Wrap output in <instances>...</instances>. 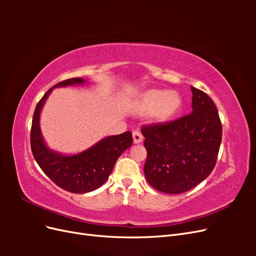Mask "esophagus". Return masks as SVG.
<instances>
[{"label": "esophagus", "mask_w": 256, "mask_h": 256, "mask_svg": "<svg viewBox=\"0 0 256 256\" xmlns=\"http://www.w3.org/2000/svg\"><path fill=\"white\" fill-rule=\"evenodd\" d=\"M132 136H134V143H141L143 141V134L140 130H134L132 132Z\"/></svg>", "instance_id": "obj_1"}]
</instances>
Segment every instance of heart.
<instances>
[{"mask_svg":"<svg viewBox=\"0 0 256 256\" xmlns=\"http://www.w3.org/2000/svg\"><path fill=\"white\" fill-rule=\"evenodd\" d=\"M180 98L175 92L150 90L142 96L140 109L146 113L154 111L159 118H168L180 109Z\"/></svg>","mask_w":256,"mask_h":256,"instance_id":"heart-1","label":"heart"}]
</instances>
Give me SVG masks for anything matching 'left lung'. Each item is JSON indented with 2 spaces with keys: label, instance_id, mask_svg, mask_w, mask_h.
<instances>
[{
  "label": "left lung",
  "instance_id": "8db88e82",
  "mask_svg": "<svg viewBox=\"0 0 256 256\" xmlns=\"http://www.w3.org/2000/svg\"><path fill=\"white\" fill-rule=\"evenodd\" d=\"M192 112L164 122L143 125L147 158L144 174L158 191L178 194L212 172L222 140L218 110L206 92L191 86Z\"/></svg>",
  "mask_w": 256,
  "mask_h": 256
}]
</instances>
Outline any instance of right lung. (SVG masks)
Segmentation results:
<instances>
[{
  "label": "right lung",
  "mask_w": 256,
  "mask_h": 256,
  "mask_svg": "<svg viewBox=\"0 0 256 256\" xmlns=\"http://www.w3.org/2000/svg\"><path fill=\"white\" fill-rule=\"evenodd\" d=\"M84 82L82 78H72L51 88L37 104L30 128V150L38 166L54 184L72 193H86L102 186L112 173L116 160L134 142L132 134L126 131L104 138L88 150L74 156H63L46 146L40 128V115L46 99L54 88Z\"/></svg>",
  "instance_id": "obj_1"
}]
</instances>
